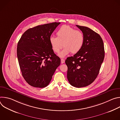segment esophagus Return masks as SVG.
<instances>
[{
  "label": "esophagus",
  "mask_w": 120,
  "mask_h": 120,
  "mask_svg": "<svg viewBox=\"0 0 120 120\" xmlns=\"http://www.w3.org/2000/svg\"><path fill=\"white\" fill-rule=\"evenodd\" d=\"M64 62H65V61H64V59H61V64H64Z\"/></svg>",
  "instance_id": "1"
}]
</instances>
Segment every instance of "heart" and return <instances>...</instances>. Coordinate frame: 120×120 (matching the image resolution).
<instances>
[{"label": "heart", "mask_w": 120, "mask_h": 120, "mask_svg": "<svg viewBox=\"0 0 120 120\" xmlns=\"http://www.w3.org/2000/svg\"><path fill=\"white\" fill-rule=\"evenodd\" d=\"M57 37L51 36L49 43L55 53H58L63 47L64 48L59 54V56L64 57L71 52L75 54L82 49L84 43L82 33L68 25L61 26L56 32Z\"/></svg>", "instance_id": "b5f03b06"}]
</instances>
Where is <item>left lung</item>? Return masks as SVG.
<instances>
[{"instance_id": "left-lung-1", "label": "left lung", "mask_w": 120, "mask_h": 120, "mask_svg": "<svg viewBox=\"0 0 120 120\" xmlns=\"http://www.w3.org/2000/svg\"><path fill=\"white\" fill-rule=\"evenodd\" d=\"M82 32L84 43L79 52L67 57V77L72 86H87L96 78L105 58L104 45L98 34L86 27L76 25Z\"/></svg>"}]
</instances>
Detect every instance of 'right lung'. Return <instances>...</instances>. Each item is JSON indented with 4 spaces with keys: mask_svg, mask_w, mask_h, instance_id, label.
<instances>
[{
    "mask_svg": "<svg viewBox=\"0 0 120 120\" xmlns=\"http://www.w3.org/2000/svg\"><path fill=\"white\" fill-rule=\"evenodd\" d=\"M60 22L27 29L17 45V56L22 76L31 86L44 88L50 83L61 60L54 52L49 38Z\"/></svg>",
    "mask_w": 120,
    "mask_h": 120,
    "instance_id": "obj_1",
    "label": "right lung"
}]
</instances>
